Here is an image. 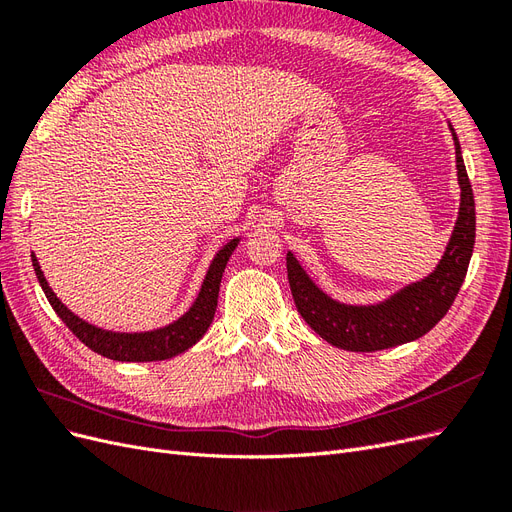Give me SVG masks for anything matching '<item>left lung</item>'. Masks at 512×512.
I'll return each mask as SVG.
<instances>
[{
  "instance_id": "left-lung-1",
  "label": "left lung",
  "mask_w": 512,
  "mask_h": 512,
  "mask_svg": "<svg viewBox=\"0 0 512 512\" xmlns=\"http://www.w3.org/2000/svg\"><path fill=\"white\" fill-rule=\"evenodd\" d=\"M457 181L461 188L459 215L451 241L438 267L425 280L414 282L376 305H346L324 294L309 277L292 252L286 254L288 282L294 305L303 320L329 344L350 352H376L414 342L446 316L466 280L476 237L474 194L461 158L459 138L451 123Z\"/></svg>"
}]
</instances>
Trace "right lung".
<instances>
[{"label": "right lung", "instance_id": "obj_1", "mask_svg": "<svg viewBox=\"0 0 512 512\" xmlns=\"http://www.w3.org/2000/svg\"><path fill=\"white\" fill-rule=\"evenodd\" d=\"M237 243L239 239H232L218 254H215V258L209 265V271L205 275V282L200 286L198 297L188 312L173 324H168V327H162L156 331H145V333L106 331L72 314L70 309L57 299V294L51 290L49 282H46V277L38 265V258L34 254H32V262H34L38 282L46 294V299H49L51 307L55 309V314L66 322V327L79 337L87 348L113 361L147 363V361H164V359H170V356H177L188 348H192L198 339L207 333L209 324L215 316V307H218L222 273L226 269L230 254L235 252Z\"/></svg>", "mask_w": 512, "mask_h": 512}]
</instances>
